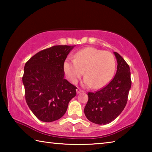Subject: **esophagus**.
Wrapping results in <instances>:
<instances>
[{
  "mask_svg": "<svg viewBox=\"0 0 152 152\" xmlns=\"http://www.w3.org/2000/svg\"><path fill=\"white\" fill-rule=\"evenodd\" d=\"M83 92V91H82V90H80V88H77L76 89L77 94H80V93H81V92Z\"/></svg>",
  "mask_w": 152,
  "mask_h": 152,
  "instance_id": "1",
  "label": "esophagus"
}]
</instances>
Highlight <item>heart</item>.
Masks as SVG:
<instances>
[{
	"instance_id": "obj_1",
	"label": "heart",
	"mask_w": 152,
	"mask_h": 152,
	"mask_svg": "<svg viewBox=\"0 0 152 152\" xmlns=\"http://www.w3.org/2000/svg\"><path fill=\"white\" fill-rule=\"evenodd\" d=\"M115 58L109 51H103L95 48H86L74 56V60L67 59L64 68L67 78L71 83L76 84L83 74L82 84L85 87L101 88L110 82L115 71Z\"/></svg>"
}]
</instances>
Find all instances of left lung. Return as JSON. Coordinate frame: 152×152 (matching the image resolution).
<instances>
[{
  "label": "left lung",
  "mask_w": 152,
  "mask_h": 152,
  "mask_svg": "<svg viewBox=\"0 0 152 152\" xmlns=\"http://www.w3.org/2000/svg\"><path fill=\"white\" fill-rule=\"evenodd\" d=\"M116 74L103 88L96 92H88V101L84 114L90 121L98 125H106L114 121L124 109L132 86L130 68L117 52Z\"/></svg>",
  "instance_id": "obj_1"
}]
</instances>
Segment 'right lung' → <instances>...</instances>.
<instances>
[{
    "instance_id": "add662e5",
    "label": "right lung",
    "mask_w": 152,
    "mask_h": 152,
    "mask_svg": "<svg viewBox=\"0 0 152 152\" xmlns=\"http://www.w3.org/2000/svg\"><path fill=\"white\" fill-rule=\"evenodd\" d=\"M74 46H53L37 53L25 64L22 79L25 100L42 121L60 119L76 96V87L64 78V61Z\"/></svg>"
}]
</instances>
